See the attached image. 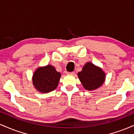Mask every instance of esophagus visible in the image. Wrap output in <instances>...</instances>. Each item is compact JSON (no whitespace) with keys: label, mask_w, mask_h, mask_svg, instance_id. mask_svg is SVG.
Masks as SVG:
<instances>
[{"label":"esophagus","mask_w":134,"mask_h":134,"mask_svg":"<svg viewBox=\"0 0 134 134\" xmlns=\"http://www.w3.org/2000/svg\"><path fill=\"white\" fill-rule=\"evenodd\" d=\"M67 74H68V75H74V72H67Z\"/></svg>","instance_id":"esophagus-1"}]
</instances>
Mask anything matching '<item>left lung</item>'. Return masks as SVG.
I'll use <instances>...</instances> for the list:
<instances>
[{
  "mask_svg": "<svg viewBox=\"0 0 134 134\" xmlns=\"http://www.w3.org/2000/svg\"><path fill=\"white\" fill-rule=\"evenodd\" d=\"M77 76L84 89L88 91L96 90L100 87L106 79L105 72L102 69L90 62L84 65Z\"/></svg>",
  "mask_w": 134,
  "mask_h": 134,
  "instance_id": "obj_1",
  "label": "left lung"
}]
</instances>
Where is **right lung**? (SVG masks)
Masks as SVG:
<instances>
[{
  "mask_svg": "<svg viewBox=\"0 0 134 134\" xmlns=\"http://www.w3.org/2000/svg\"><path fill=\"white\" fill-rule=\"evenodd\" d=\"M61 74L53 66L47 65L37 68L33 73L32 81L35 88L41 93H48L58 86Z\"/></svg>",
  "mask_w": 134,
  "mask_h": 134,
  "instance_id": "obj_1",
  "label": "right lung"
}]
</instances>
